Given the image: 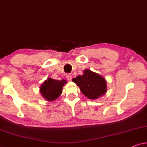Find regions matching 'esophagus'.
<instances>
[{
  "instance_id": "34e87169",
  "label": "esophagus",
  "mask_w": 147,
  "mask_h": 147,
  "mask_svg": "<svg viewBox=\"0 0 147 147\" xmlns=\"http://www.w3.org/2000/svg\"><path fill=\"white\" fill-rule=\"evenodd\" d=\"M66 77H67L68 80H71V79H72V75L70 74H66Z\"/></svg>"
}]
</instances>
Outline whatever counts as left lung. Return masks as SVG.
<instances>
[{
	"mask_svg": "<svg viewBox=\"0 0 147 147\" xmlns=\"http://www.w3.org/2000/svg\"><path fill=\"white\" fill-rule=\"evenodd\" d=\"M72 80L79 86L82 93L90 99H96L107 91L105 78L89 69L84 70L82 75L78 76Z\"/></svg>",
	"mask_w": 147,
	"mask_h": 147,
	"instance_id": "left-lung-1",
	"label": "left lung"
}]
</instances>
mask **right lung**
Masks as SVG:
<instances>
[{
    "instance_id": "1",
    "label": "right lung",
    "mask_w": 147,
    "mask_h": 147,
    "mask_svg": "<svg viewBox=\"0 0 147 147\" xmlns=\"http://www.w3.org/2000/svg\"><path fill=\"white\" fill-rule=\"evenodd\" d=\"M67 82L64 79L58 80L51 78H47L40 86V93L47 100H55L62 94L63 86Z\"/></svg>"
}]
</instances>
